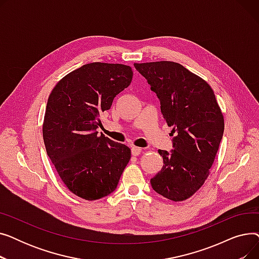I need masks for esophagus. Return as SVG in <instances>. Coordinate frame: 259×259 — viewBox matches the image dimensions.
I'll list each match as a JSON object with an SVG mask.
<instances>
[{"mask_svg": "<svg viewBox=\"0 0 259 259\" xmlns=\"http://www.w3.org/2000/svg\"><path fill=\"white\" fill-rule=\"evenodd\" d=\"M142 152V148H139V147H132L131 148V153L133 156H138L140 155Z\"/></svg>", "mask_w": 259, "mask_h": 259, "instance_id": "obj_1", "label": "esophagus"}]
</instances>
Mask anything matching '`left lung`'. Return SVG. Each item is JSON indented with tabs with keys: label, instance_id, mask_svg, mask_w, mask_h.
<instances>
[{
	"label": "left lung",
	"instance_id": "8db88e82",
	"mask_svg": "<svg viewBox=\"0 0 259 259\" xmlns=\"http://www.w3.org/2000/svg\"><path fill=\"white\" fill-rule=\"evenodd\" d=\"M134 67L156 93L161 114L175 134L170 152L158 150L164 166L150 180L152 189L170 200H185L209 175L224 135L221 108L207 81L179 63L161 61Z\"/></svg>",
	"mask_w": 259,
	"mask_h": 259
}]
</instances>
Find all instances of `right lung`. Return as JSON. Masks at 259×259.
<instances>
[{
	"mask_svg": "<svg viewBox=\"0 0 259 259\" xmlns=\"http://www.w3.org/2000/svg\"><path fill=\"white\" fill-rule=\"evenodd\" d=\"M131 67L90 63L51 91L43 124L46 151L63 183L86 200L112 193L131 157L130 148L98 134L100 114L132 79Z\"/></svg>",
	"mask_w": 259,
	"mask_h": 259,
	"instance_id": "right-lung-1",
	"label": "right lung"
}]
</instances>
